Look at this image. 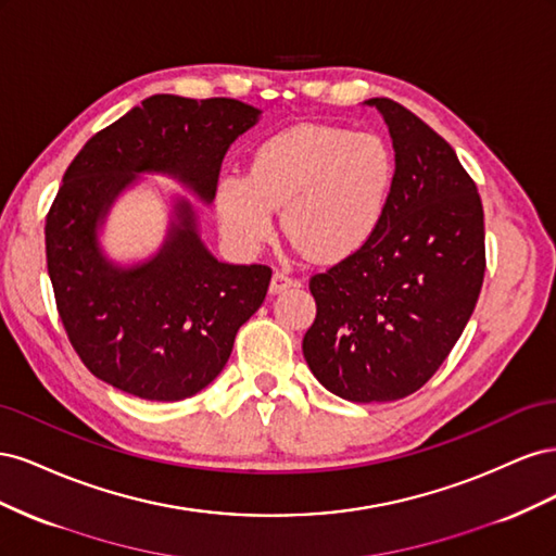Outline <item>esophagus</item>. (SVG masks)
Wrapping results in <instances>:
<instances>
[{
	"label": "esophagus",
	"mask_w": 556,
	"mask_h": 556,
	"mask_svg": "<svg viewBox=\"0 0 556 556\" xmlns=\"http://www.w3.org/2000/svg\"><path fill=\"white\" fill-rule=\"evenodd\" d=\"M294 285H299V280L290 278L285 271H274L271 285H268V290H271V294H278V292H282V290L294 288Z\"/></svg>",
	"instance_id": "1"
}]
</instances>
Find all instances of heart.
Instances as JSON below:
<instances>
[{"mask_svg": "<svg viewBox=\"0 0 556 556\" xmlns=\"http://www.w3.org/2000/svg\"><path fill=\"white\" fill-rule=\"evenodd\" d=\"M396 185V160L380 134L331 125H296L257 146L248 174L217 185L215 208L225 237L257 250L282 229L323 262H339L368 245Z\"/></svg>", "mask_w": 556, "mask_h": 556, "instance_id": "obj_1", "label": "heart"}]
</instances>
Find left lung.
<instances>
[{
    "label": "left lung",
    "instance_id": "8db88e82",
    "mask_svg": "<svg viewBox=\"0 0 556 556\" xmlns=\"http://www.w3.org/2000/svg\"><path fill=\"white\" fill-rule=\"evenodd\" d=\"M364 104L390 127L394 194L368 245L311 278L304 357L331 394L382 403L417 392L459 341L484 278V213L443 137L392 99Z\"/></svg>",
    "mask_w": 556,
    "mask_h": 556
}]
</instances>
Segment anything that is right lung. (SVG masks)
Here are the masks:
<instances>
[{
    "label": "right lung",
    "instance_id": "obj_1",
    "mask_svg": "<svg viewBox=\"0 0 556 556\" xmlns=\"http://www.w3.org/2000/svg\"><path fill=\"white\" fill-rule=\"evenodd\" d=\"M260 113L227 97L153 94L97 131L64 172L46 215L48 276L80 362L115 390L148 401L201 392L262 306L271 268L217 262L185 197L150 260L115 264L99 243L115 199L141 174L169 176L211 204L229 146Z\"/></svg>",
    "mask_w": 556,
    "mask_h": 556
}]
</instances>
